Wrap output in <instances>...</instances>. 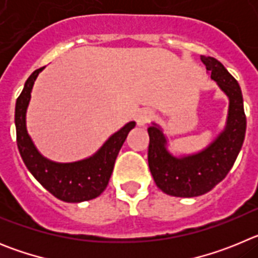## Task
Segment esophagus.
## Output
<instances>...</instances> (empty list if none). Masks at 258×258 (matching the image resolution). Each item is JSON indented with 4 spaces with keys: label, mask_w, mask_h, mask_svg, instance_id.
Returning <instances> with one entry per match:
<instances>
[{
    "label": "esophagus",
    "mask_w": 258,
    "mask_h": 258,
    "mask_svg": "<svg viewBox=\"0 0 258 258\" xmlns=\"http://www.w3.org/2000/svg\"><path fill=\"white\" fill-rule=\"evenodd\" d=\"M152 117H154V112H152L151 109L145 108L138 112V115H137V117H136V121H137V124L140 125V126H143V125H146L147 122L151 121Z\"/></svg>",
    "instance_id": "34e87169"
}]
</instances>
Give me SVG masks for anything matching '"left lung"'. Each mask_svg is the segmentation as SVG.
Listing matches in <instances>:
<instances>
[{
	"label": "left lung",
	"instance_id": "obj_1",
	"mask_svg": "<svg viewBox=\"0 0 258 258\" xmlns=\"http://www.w3.org/2000/svg\"><path fill=\"white\" fill-rule=\"evenodd\" d=\"M202 61L211 79L229 97V115L222 133L206 150L175 157L166 150V138L160 127L152 124L147 129L150 170L157 187L172 197L194 198L211 191L230 172L244 142L247 118L238 81L216 58L202 55Z\"/></svg>",
	"mask_w": 258,
	"mask_h": 258
}]
</instances>
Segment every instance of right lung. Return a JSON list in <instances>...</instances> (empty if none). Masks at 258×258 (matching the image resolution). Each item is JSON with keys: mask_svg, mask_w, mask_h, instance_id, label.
<instances>
[{"mask_svg": "<svg viewBox=\"0 0 258 258\" xmlns=\"http://www.w3.org/2000/svg\"><path fill=\"white\" fill-rule=\"evenodd\" d=\"M44 68H38L28 77L23 92L17 99L15 126L20 156L32 175L59 200L80 203L94 199L107 187L118 151L126 140L127 133L136 126V122H127L124 127L109 137L97 154L89 159L64 164L47 160L37 151L26 127V112L31 99L32 88L38 74Z\"/></svg>", "mask_w": 258, "mask_h": 258, "instance_id": "1", "label": "right lung"}]
</instances>
